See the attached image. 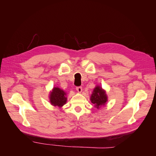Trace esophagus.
I'll list each match as a JSON object with an SVG mask.
<instances>
[{
  "label": "esophagus",
  "instance_id": "obj_1",
  "mask_svg": "<svg viewBox=\"0 0 156 156\" xmlns=\"http://www.w3.org/2000/svg\"><path fill=\"white\" fill-rule=\"evenodd\" d=\"M76 90L78 92H81L83 90V88H82V87H77Z\"/></svg>",
  "mask_w": 156,
  "mask_h": 156
}]
</instances>
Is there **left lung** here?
Wrapping results in <instances>:
<instances>
[{"mask_svg": "<svg viewBox=\"0 0 156 156\" xmlns=\"http://www.w3.org/2000/svg\"><path fill=\"white\" fill-rule=\"evenodd\" d=\"M91 102L95 105L98 108L101 105H104L107 101V97L104 90H103L100 87H96L94 88L93 93L90 97Z\"/></svg>", "mask_w": 156, "mask_h": 156, "instance_id": "left-lung-1", "label": "left lung"}]
</instances>
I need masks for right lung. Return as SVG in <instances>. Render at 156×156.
Listing matches in <instances>:
<instances>
[{
  "mask_svg": "<svg viewBox=\"0 0 156 156\" xmlns=\"http://www.w3.org/2000/svg\"><path fill=\"white\" fill-rule=\"evenodd\" d=\"M65 92L59 88L55 87L53 88V92L50 94V102L54 106L62 107L66 103L67 98H66Z\"/></svg>",
  "mask_w": 156,
  "mask_h": 156,
  "instance_id": "obj_1",
  "label": "right lung"
}]
</instances>
